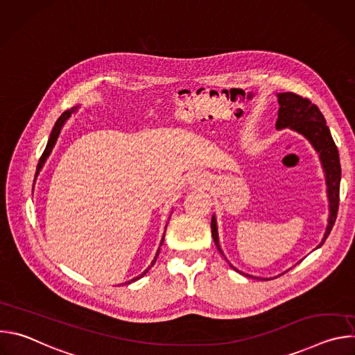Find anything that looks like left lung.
Here are the masks:
<instances>
[{
	"mask_svg": "<svg viewBox=\"0 0 355 355\" xmlns=\"http://www.w3.org/2000/svg\"><path fill=\"white\" fill-rule=\"evenodd\" d=\"M279 103V111H278V119H277V129L291 128L299 133H302L309 141L313 144V147L318 150L320 156L323 170L326 173V182H327V195L330 202V216H329V225L324 233V237L319 247L326 241L327 236L330 234L337 212H338V202H340V180H341V167H340V157L337 146L331 137L330 129L326 125V119L322 115L320 110L312 104V101L308 98H303L295 92H279L278 95ZM211 229H212V237L214 241L223 254L219 239H218V227H216V219L212 216L211 220ZM233 270H236L233 267ZM237 271V270H236Z\"/></svg>",
	"mask_w": 355,
	"mask_h": 355,
	"instance_id": "8db88e82",
	"label": "left lung"
}]
</instances>
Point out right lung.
<instances>
[{"instance_id":"1","label":"right lung","mask_w":355,"mask_h":355,"mask_svg":"<svg viewBox=\"0 0 355 355\" xmlns=\"http://www.w3.org/2000/svg\"><path fill=\"white\" fill-rule=\"evenodd\" d=\"M76 108H73V110H69V111H66V112H63L62 114V116L58 119V122H56V125H55V128H53V130H52V133H50V137H49V141H47V146H46V148H44V151H43V155H42V157L39 159V163H37V168H36V175H37V173L40 171V168H42V166L44 164V162H46V159H47V156L50 155V151H52V148H53V146H55V143H56V140H58V137H59V133H60V130H62V128H63V125H64V122L70 118V115H71V112L74 111ZM163 241H164V237H163V240H162V244H163ZM159 254H160V247H159V250H157V252H156V257H155V260H153V263H151V266L150 267H153L155 266V263H156V260H157V257H159ZM150 267L143 272V274H140L139 277H136V278H133L130 282H133V281H136V279H139V278H141L148 270H150ZM130 282H125V284H130Z\"/></svg>"}]
</instances>
